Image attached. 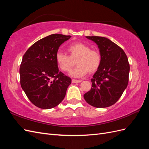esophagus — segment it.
Returning a JSON list of instances; mask_svg holds the SVG:
<instances>
[{"label": "esophagus", "instance_id": "34e87169", "mask_svg": "<svg viewBox=\"0 0 149 149\" xmlns=\"http://www.w3.org/2000/svg\"><path fill=\"white\" fill-rule=\"evenodd\" d=\"M81 80H76V79H72V83H80L81 82Z\"/></svg>", "mask_w": 149, "mask_h": 149}]
</instances>
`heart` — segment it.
Returning <instances> with one entry per match:
<instances>
[{
	"instance_id": "1",
	"label": "heart",
	"mask_w": 149,
	"mask_h": 149,
	"mask_svg": "<svg viewBox=\"0 0 149 149\" xmlns=\"http://www.w3.org/2000/svg\"><path fill=\"white\" fill-rule=\"evenodd\" d=\"M70 56L61 52H58L55 60L59 68L64 72H68L73 66V60L77 59L76 65H78L71 70L70 75L74 78H81L90 73L95 72L101 63V55L96 49H91L83 43L77 42L68 47Z\"/></svg>"
}]
</instances>
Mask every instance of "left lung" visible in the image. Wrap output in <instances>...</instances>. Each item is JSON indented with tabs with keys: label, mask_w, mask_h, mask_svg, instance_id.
<instances>
[{
	"label": "left lung",
	"mask_w": 149,
	"mask_h": 149,
	"mask_svg": "<svg viewBox=\"0 0 149 149\" xmlns=\"http://www.w3.org/2000/svg\"><path fill=\"white\" fill-rule=\"evenodd\" d=\"M86 38L97 45L101 63L91 79V89L84 94V98L93 107H109L118 101L127 86L130 71L127 57L123 49L107 38Z\"/></svg>",
	"instance_id": "left-lung-1"
}]
</instances>
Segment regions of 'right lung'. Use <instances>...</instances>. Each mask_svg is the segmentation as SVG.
Instances as JSON below:
<instances>
[{"instance_id":"add662e5","label":"right lung","mask_w":149,"mask_h":149,"mask_svg":"<svg viewBox=\"0 0 149 149\" xmlns=\"http://www.w3.org/2000/svg\"><path fill=\"white\" fill-rule=\"evenodd\" d=\"M71 36L52 34L40 39L25 52L20 68V84L29 100L44 109L63 100L71 79L59 71L56 53Z\"/></svg>"}]
</instances>
